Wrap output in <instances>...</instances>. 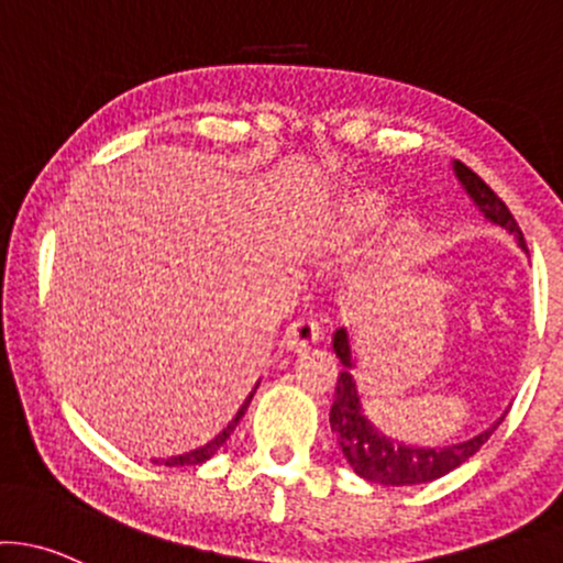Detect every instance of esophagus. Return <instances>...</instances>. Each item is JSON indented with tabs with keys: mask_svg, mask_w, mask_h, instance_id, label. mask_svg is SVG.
I'll use <instances>...</instances> for the list:
<instances>
[{
	"mask_svg": "<svg viewBox=\"0 0 563 563\" xmlns=\"http://www.w3.org/2000/svg\"><path fill=\"white\" fill-rule=\"evenodd\" d=\"M318 339H320V325L310 318H301V320H294V323L286 329V333H283V347L288 352H305L310 350Z\"/></svg>",
	"mask_w": 563,
	"mask_h": 563,
	"instance_id": "obj_1",
	"label": "esophagus"
}]
</instances>
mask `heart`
Segmentation results:
<instances>
[{"instance_id": "1", "label": "heart", "mask_w": 563, "mask_h": 563, "mask_svg": "<svg viewBox=\"0 0 563 563\" xmlns=\"http://www.w3.org/2000/svg\"><path fill=\"white\" fill-rule=\"evenodd\" d=\"M379 211H382V197L379 195H363L347 208V216L352 221H366V219H374Z\"/></svg>"}]
</instances>
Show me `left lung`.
<instances>
[{
	"instance_id": "8db88e82",
	"label": "left lung",
	"mask_w": 563,
	"mask_h": 563,
	"mask_svg": "<svg viewBox=\"0 0 563 563\" xmlns=\"http://www.w3.org/2000/svg\"><path fill=\"white\" fill-rule=\"evenodd\" d=\"M456 181L465 189V195L471 197L473 206L478 208V213L494 227H503L505 232H510L516 238L518 249L527 251L523 243V234L518 230L516 219L508 211L503 200H499L494 191L486 187L484 178L478 173H473L465 163L454 159L452 163ZM333 352L342 361V374L336 379V393H333V406H331V430L336 435L339 449H342L344 460L350 462V467L361 478L374 481L382 486H413V484H430V481L441 478V475L456 471L462 462H467L471 456L484 446L492 438V432L499 428L497 419L492 428L481 430L478 435L467 438V441L449 443V446H417V443H404L398 438L387 435L385 430H379L372 419L366 417L363 409L361 390H357V379L352 376L355 361H352V339L350 331L336 329L333 333Z\"/></svg>"
}]
</instances>
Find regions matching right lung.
<instances>
[{"mask_svg":"<svg viewBox=\"0 0 563 563\" xmlns=\"http://www.w3.org/2000/svg\"><path fill=\"white\" fill-rule=\"evenodd\" d=\"M256 387H258V382H256ZM256 387H253L249 398L243 400V406H240L238 413H234V417H232V422L227 424V428L221 430L219 435L211 438V441H208L206 446H200V449H191V452H187V454L168 456V460H163V462H159V465H168V467H184V465H202V462H206V460H211V456H213L216 452H219V449L224 446L227 441H230V435H232V432H234V428H238V424H240V419L245 417V411H249V406H251V398H253V393H256Z\"/></svg>","mask_w":563,"mask_h":563,"instance_id":"add662e5","label":"right lung"}]
</instances>
